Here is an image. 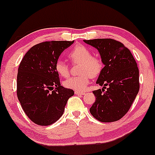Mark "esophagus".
Wrapping results in <instances>:
<instances>
[{"instance_id": "esophagus-1", "label": "esophagus", "mask_w": 155, "mask_h": 155, "mask_svg": "<svg viewBox=\"0 0 155 155\" xmlns=\"http://www.w3.org/2000/svg\"><path fill=\"white\" fill-rule=\"evenodd\" d=\"M74 94H76V95H84V94H85V92H80V91H74Z\"/></svg>"}]
</instances>
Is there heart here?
I'll use <instances>...</instances> for the list:
<instances>
[{"label": "heart", "instance_id": "1", "mask_svg": "<svg viewBox=\"0 0 155 155\" xmlns=\"http://www.w3.org/2000/svg\"><path fill=\"white\" fill-rule=\"evenodd\" d=\"M68 57L73 63H80L78 76L71 77L64 81L67 88L77 91L84 90L89 84L91 78H96L103 69V61L98 56L92 55L90 49L84 45H77L68 54ZM55 69L62 77H68L69 67L63 60H57Z\"/></svg>", "mask_w": 155, "mask_h": 155}]
</instances>
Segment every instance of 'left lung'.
Segmentation results:
<instances>
[{"instance_id": "obj_1", "label": "left lung", "mask_w": 155, "mask_h": 155, "mask_svg": "<svg viewBox=\"0 0 155 155\" xmlns=\"http://www.w3.org/2000/svg\"><path fill=\"white\" fill-rule=\"evenodd\" d=\"M84 41L98 49L104 64L96 82L104 89L92 92L96 98L89 111L100 122L119 120L130 110L140 89L136 60L122 42L115 39Z\"/></svg>"}]
</instances>
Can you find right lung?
I'll list each match as a JSON object with an SVG mask.
<instances>
[{
	"label": "right lung",
	"mask_w": 155,
	"mask_h": 155,
	"mask_svg": "<svg viewBox=\"0 0 155 155\" xmlns=\"http://www.w3.org/2000/svg\"><path fill=\"white\" fill-rule=\"evenodd\" d=\"M74 41H50L33 46L21 61L17 74V96L30 120L50 125L63 115L74 91L60 86L55 63Z\"/></svg>",
	"instance_id": "add662e5"
}]
</instances>
